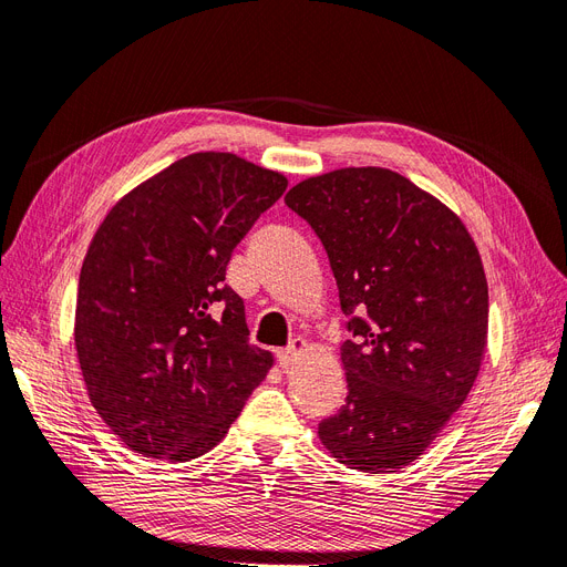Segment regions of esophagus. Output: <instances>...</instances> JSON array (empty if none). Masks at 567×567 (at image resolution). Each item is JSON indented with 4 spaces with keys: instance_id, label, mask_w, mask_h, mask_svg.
Returning <instances> with one entry per match:
<instances>
[{
    "instance_id": "1",
    "label": "esophagus",
    "mask_w": 567,
    "mask_h": 567,
    "mask_svg": "<svg viewBox=\"0 0 567 567\" xmlns=\"http://www.w3.org/2000/svg\"><path fill=\"white\" fill-rule=\"evenodd\" d=\"M307 349V342L302 337H298V339H292L290 342V347L288 349H281V351H277V358H279V365L284 368V370H288L292 362H296V358L302 353Z\"/></svg>"
}]
</instances>
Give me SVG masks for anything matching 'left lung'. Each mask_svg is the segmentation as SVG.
Here are the masks:
<instances>
[{"label":"left lung","instance_id":"left-lung-1","mask_svg":"<svg viewBox=\"0 0 567 567\" xmlns=\"http://www.w3.org/2000/svg\"><path fill=\"white\" fill-rule=\"evenodd\" d=\"M351 316L339 349L347 404L319 423L332 458L383 474L412 465L465 402L488 334V284L463 220L410 178L344 167L292 186Z\"/></svg>","mask_w":567,"mask_h":567}]
</instances>
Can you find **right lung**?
Wrapping results in <instances>:
<instances>
[{
    "instance_id": "obj_1",
    "label": "right lung",
    "mask_w": 567,
    "mask_h": 567,
    "mask_svg": "<svg viewBox=\"0 0 567 567\" xmlns=\"http://www.w3.org/2000/svg\"><path fill=\"white\" fill-rule=\"evenodd\" d=\"M286 186L235 153H193L104 216L81 267L74 344L90 402L134 454H207L275 365L248 344L225 267Z\"/></svg>"
}]
</instances>
